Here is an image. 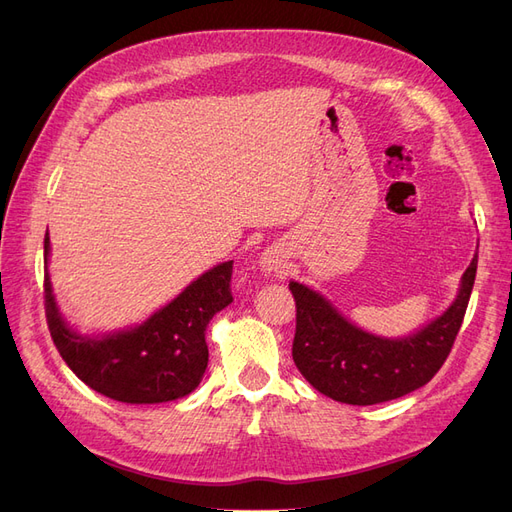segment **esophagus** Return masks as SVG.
<instances>
[{
	"instance_id": "esophagus-1",
	"label": "esophagus",
	"mask_w": 512,
	"mask_h": 512,
	"mask_svg": "<svg viewBox=\"0 0 512 512\" xmlns=\"http://www.w3.org/2000/svg\"><path fill=\"white\" fill-rule=\"evenodd\" d=\"M260 269L269 275H282L286 271V256L282 252V247H267L260 256Z\"/></svg>"
}]
</instances>
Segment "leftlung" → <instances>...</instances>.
<instances>
[{"mask_svg":"<svg viewBox=\"0 0 512 512\" xmlns=\"http://www.w3.org/2000/svg\"><path fill=\"white\" fill-rule=\"evenodd\" d=\"M478 254L442 316L406 337H378L354 327L320 292L290 282L297 303L292 359L316 391L352 406H374L425 386L444 365L466 316Z\"/></svg>","mask_w":512,"mask_h":512,"instance_id":"1","label":"left lung"}]
</instances>
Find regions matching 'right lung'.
<instances>
[{
    "mask_svg": "<svg viewBox=\"0 0 512 512\" xmlns=\"http://www.w3.org/2000/svg\"><path fill=\"white\" fill-rule=\"evenodd\" d=\"M49 232L44 262H49ZM232 260L209 269L177 299L128 331L87 337L61 318L49 271H44V312L61 359L87 386L123 404H162L190 395L209 361V320L232 303Z\"/></svg>",
    "mask_w": 512,
    "mask_h": 512,
    "instance_id": "right-lung-1",
    "label": "right lung"
}]
</instances>
